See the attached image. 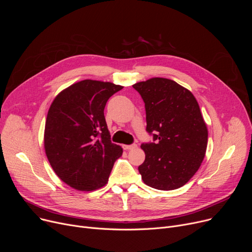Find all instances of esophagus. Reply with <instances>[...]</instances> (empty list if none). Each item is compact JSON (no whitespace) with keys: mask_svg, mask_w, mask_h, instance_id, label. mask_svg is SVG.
<instances>
[{"mask_svg":"<svg viewBox=\"0 0 252 252\" xmlns=\"http://www.w3.org/2000/svg\"><path fill=\"white\" fill-rule=\"evenodd\" d=\"M138 146L137 144H131V145H124V148L126 150H133V149H136Z\"/></svg>","mask_w":252,"mask_h":252,"instance_id":"esophagus-1","label":"esophagus"}]
</instances>
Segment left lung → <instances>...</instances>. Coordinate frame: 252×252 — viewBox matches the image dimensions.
Segmentation results:
<instances>
[{"label": "left lung", "instance_id": "1", "mask_svg": "<svg viewBox=\"0 0 252 252\" xmlns=\"http://www.w3.org/2000/svg\"><path fill=\"white\" fill-rule=\"evenodd\" d=\"M146 110L151 143H143V182L157 190H175L196 174L205 156L208 131L192 93L178 83L153 77L133 86Z\"/></svg>", "mask_w": 252, "mask_h": 252}]
</instances>
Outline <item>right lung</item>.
Returning <instances> with one entry per match:
<instances>
[{
    "mask_svg": "<svg viewBox=\"0 0 252 252\" xmlns=\"http://www.w3.org/2000/svg\"><path fill=\"white\" fill-rule=\"evenodd\" d=\"M123 88L85 79L60 92L52 102L44 146L52 168L68 186L93 191L107 184L123 148L111 143L104 108L108 99Z\"/></svg>",
    "mask_w": 252,
    "mask_h": 252,
    "instance_id": "add662e5",
    "label": "right lung"
}]
</instances>
